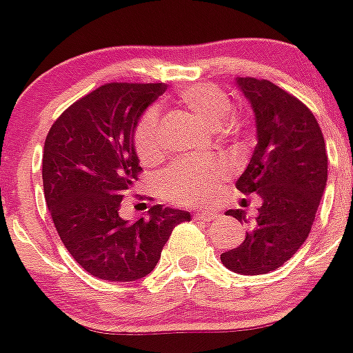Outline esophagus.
Returning a JSON list of instances; mask_svg holds the SVG:
<instances>
[{
	"label": "esophagus",
	"instance_id": "esophagus-1",
	"mask_svg": "<svg viewBox=\"0 0 353 353\" xmlns=\"http://www.w3.org/2000/svg\"><path fill=\"white\" fill-rule=\"evenodd\" d=\"M196 216L205 220V222H210V220H215L219 216V212L216 210H199V212H196Z\"/></svg>",
	"mask_w": 353,
	"mask_h": 353
}]
</instances>
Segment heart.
I'll return each mask as SVG.
<instances>
[{"label":"heart","mask_w":353,"mask_h":353,"mask_svg":"<svg viewBox=\"0 0 353 353\" xmlns=\"http://www.w3.org/2000/svg\"><path fill=\"white\" fill-rule=\"evenodd\" d=\"M177 101L212 130L225 126L232 112V101L223 88L213 83H194L183 88ZM134 150L143 163H154L162 155V131L157 109H147L138 119L133 134ZM229 169L220 160H181L163 172L160 184L170 199L184 205L208 201L215 196Z\"/></svg>","instance_id":"obj_1"}]
</instances>
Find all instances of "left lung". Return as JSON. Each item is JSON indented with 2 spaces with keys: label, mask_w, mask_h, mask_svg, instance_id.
<instances>
[{
  "label": "left lung",
  "mask_w": 353,
  "mask_h": 353,
  "mask_svg": "<svg viewBox=\"0 0 353 353\" xmlns=\"http://www.w3.org/2000/svg\"><path fill=\"white\" fill-rule=\"evenodd\" d=\"M254 110V154L236 186L261 198L258 215L227 210L249 230L237 248L222 252L223 265L239 275L280 268L307 239L328 179V155L321 128L299 99L268 80L236 78Z\"/></svg>",
  "instance_id": "obj_1"
}]
</instances>
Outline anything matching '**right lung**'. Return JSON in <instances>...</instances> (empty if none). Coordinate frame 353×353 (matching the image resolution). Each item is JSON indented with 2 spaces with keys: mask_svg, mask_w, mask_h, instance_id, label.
<instances>
[{
  "mask_svg": "<svg viewBox=\"0 0 353 353\" xmlns=\"http://www.w3.org/2000/svg\"><path fill=\"white\" fill-rule=\"evenodd\" d=\"M165 83H105L71 104L49 130L42 183L56 230L74 261L109 282L147 276L172 229L190 212L155 205L148 219H121L123 198L138 181L133 134Z\"/></svg>",
  "mask_w": 353,
  "mask_h": 353,
  "instance_id": "1",
  "label": "right lung"
}]
</instances>
